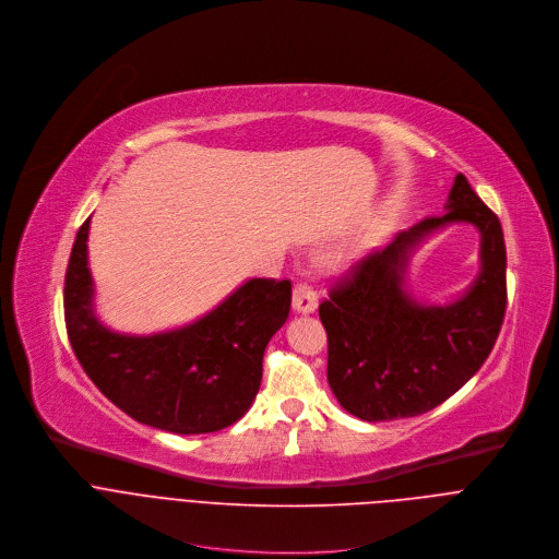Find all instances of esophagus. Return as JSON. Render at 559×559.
<instances>
[{
  "instance_id": "34e87169",
  "label": "esophagus",
  "mask_w": 559,
  "mask_h": 559,
  "mask_svg": "<svg viewBox=\"0 0 559 559\" xmlns=\"http://www.w3.org/2000/svg\"><path fill=\"white\" fill-rule=\"evenodd\" d=\"M293 310L295 312H301V314H308V312H314L317 310V293L310 284H297L295 290H293Z\"/></svg>"
}]
</instances>
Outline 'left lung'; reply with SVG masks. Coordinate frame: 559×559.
Returning <instances> with one entry per match:
<instances>
[{"instance_id":"left-lung-1","label":"left lung","mask_w":559,"mask_h":559,"mask_svg":"<svg viewBox=\"0 0 559 559\" xmlns=\"http://www.w3.org/2000/svg\"><path fill=\"white\" fill-rule=\"evenodd\" d=\"M481 234V273L444 307L403 288L408 253L448 224ZM507 308V249L498 215L456 176L448 213L425 217L370 253L319 304L328 332V383L353 416L377 423L425 414L456 394L487 361Z\"/></svg>"}]
</instances>
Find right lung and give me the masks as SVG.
I'll return each instance as SVG.
<instances>
[{"instance_id":"add662e5","label":"right lung","mask_w":559,"mask_h":559,"mask_svg":"<svg viewBox=\"0 0 559 559\" xmlns=\"http://www.w3.org/2000/svg\"><path fill=\"white\" fill-rule=\"evenodd\" d=\"M87 231L90 217L70 253L63 310L92 383L134 420L171 433H209L240 420L260 390L264 350L288 319L290 282L249 280L189 325L121 334L94 312Z\"/></svg>"}]
</instances>
